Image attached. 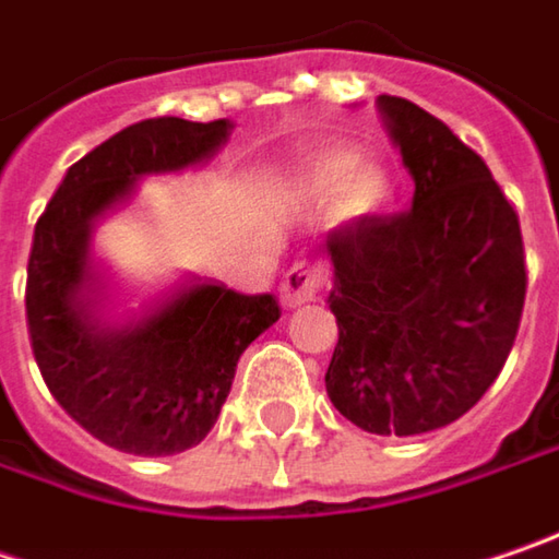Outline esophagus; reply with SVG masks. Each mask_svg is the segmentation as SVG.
Listing matches in <instances>:
<instances>
[{
    "mask_svg": "<svg viewBox=\"0 0 559 559\" xmlns=\"http://www.w3.org/2000/svg\"><path fill=\"white\" fill-rule=\"evenodd\" d=\"M322 281H325V269L319 262H294L290 272L281 278V307L297 310V307L316 300Z\"/></svg>",
    "mask_w": 559,
    "mask_h": 559,
    "instance_id": "esophagus-1",
    "label": "esophagus"
}]
</instances>
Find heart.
Segmentation results:
<instances>
[{"label": "heart", "mask_w": 559, "mask_h": 559, "mask_svg": "<svg viewBox=\"0 0 559 559\" xmlns=\"http://www.w3.org/2000/svg\"><path fill=\"white\" fill-rule=\"evenodd\" d=\"M290 192L300 202L332 199V214L342 224L377 221L395 202V180L377 157H357L350 148L325 145L304 154L290 170Z\"/></svg>", "instance_id": "b5f03b06"}]
</instances>
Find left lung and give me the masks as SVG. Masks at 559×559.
<instances>
[{"mask_svg":"<svg viewBox=\"0 0 559 559\" xmlns=\"http://www.w3.org/2000/svg\"><path fill=\"white\" fill-rule=\"evenodd\" d=\"M414 180L411 212L329 234L338 319L325 392L367 433L459 420L507 364L525 307L519 214L487 164L437 116L377 97Z\"/></svg>","mask_w":559,"mask_h":559,"instance_id":"8db88e82","label":"left lung"}]
</instances>
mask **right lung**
Here are the masks:
<instances>
[{
	"label": "right lung",
	"instance_id": "obj_1",
	"mask_svg": "<svg viewBox=\"0 0 559 559\" xmlns=\"http://www.w3.org/2000/svg\"><path fill=\"white\" fill-rule=\"evenodd\" d=\"M234 122L177 116L126 126L66 170L34 227L27 332L52 399L91 437L132 455L199 445L227 402L237 360L278 322L272 294L174 284L142 307H116L94 259V227L139 180L214 157Z\"/></svg>",
	"mask_w": 559,
	"mask_h": 559
}]
</instances>
